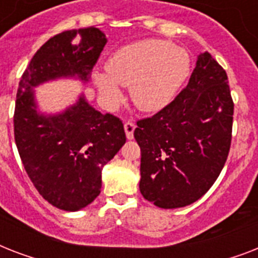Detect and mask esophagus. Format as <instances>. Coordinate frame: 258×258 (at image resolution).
Masks as SVG:
<instances>
[{
  "mask_svg": "<svg viewBox=\"0 0 258 258\" xmlns=\"http://www.w3.org/2000/svg\"><path fill=\"white\" fill-rule=\"evenodd\" d=\"M137 128V125L133 121H125L124 123V131L127 139H134V131Z\"/></svg>",
  "mask_w": 258,
  "mask_h": 258,
  "instance_id": "obj_1",
  "label": "esophagus"
}]
</instances>
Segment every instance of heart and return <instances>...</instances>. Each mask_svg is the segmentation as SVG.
<instances>
[{"mask_svg": "<svg viewBox=\"0 0 258 258\" xmlns=\"http://www.w3.org/2000/svg\"><path fill=\"white\" fill-rule=\"evenodd\" d=\"M104 72H95L93 80L105 100H120L119 86L131 87L138 108L158 111L169 104L187 80L191 60L186 49L165 40H142L115 50Z\"/></svg>", "mask_w": 258, "mask_h": 258, "instance_id": "1", "label": "heart"}]
</instances>
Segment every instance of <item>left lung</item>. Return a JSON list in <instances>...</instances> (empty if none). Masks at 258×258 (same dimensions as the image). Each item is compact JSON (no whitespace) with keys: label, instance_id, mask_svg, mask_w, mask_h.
Masks as SVG:
<instances>
[{"label":"left lung","instance_id":"obj_1","mask_svg":"<svg viewBox=\"0 0 258 258\" xmlns=\"http://www.w3.org/2000/svg\"><path fill=\"white\" fill-rule=\"evenodd\" d=\"M228 82L224 68L205 52L175 99L153 116L137 121L139 188L158 208L196 202L224 169L234 112Z\"/></svg>","mask_w":258,"mask_h":258}]
</instances>
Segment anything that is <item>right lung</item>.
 Segmentation results:
<instances>
[{
	"instance_id": "add662e5",
	"label": "right lung",
	"mask_w": 258,
	"mask_h": 258,
	"mask_svg": "<svg viewBox=\"0 0 258 258\" xmlns=\"http://www.w3.org/2000/svg\"><path fill=\"white\" fill-rule=\"evenodd\" d=\"M105 42L93 26L56 34L36 52L18 84L14 139L24 169L40 196L67 212L86 208L100 194L101 170L125 143L124 127L84 96L66 112L41 115L32 88L61 76L87 82Z\"/></svg>"
}]
</instances>
